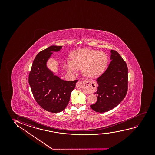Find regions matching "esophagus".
<instances>
[{
	"label": "esophagus",
	"mask_w": 155,
	"mask_h": 155,
	"mask_svg": "<svg viewBox=\"0 0 155 155\" xmlns=\"http://www.w3.org/2000/svg\"><path fill=\"white\" fill-rule=\"evenodd\" d=\"M83 83L85 85V90H86L87 91L89 92V93H92L95 91V87H93L95 86V84L94 82L91 81H85ZM81 86H82V83L79 81L78 83H77L76 86L77 88L80 89L81 88Z\"/></svg>",
	"instance_id": "esophagus-1"
}]
</instances>
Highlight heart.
<instances>
[{
  "label": "heart",
  "mask_w": 155,
  "mask_h": 155,
  "mask_svg": "<svg viewBox=\"0 0 155 155\" xmlns=\"http://www.w3.org/2000/svg\"><path fill=\"white\" fill-rule=\"evenodd\" d=\"M71 59L64 61V67L67 72L74 74L82 68L84 75L91 78L100 76L108 64V58L105 53L90 49L74 51L71 55Z\"/></svg>",
  "instance_id": "b5f03b06"
}]
</instances>
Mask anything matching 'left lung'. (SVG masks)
<instances>
[{
    "label": "left lung",
    "instance_id": "1",
    "mask_svg": "<svg viewBox=\"0 0 155 155\" xmlns=\"http://www.w3.org/2000/svg\"><path fill=\"white\" fill-rule=\"evenodd\" d=\"M110 64L103 74L97 79V102L91 105L96 112L109 111L118 105L124 98L127 91V65L119 53L110 51Z\"/></svg>",
    "mask_w": 155,
    "mask_h": 155
}]
</instances>
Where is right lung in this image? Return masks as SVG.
Returning a JSON list of instances; mask_svg holds the SVG:
<instances>
[{
	"mask_svg": "<svg viewBox=\"0 0 155 155\" xmlns=\"http://www.w3.org/2000/svg\"><path fill=\"white\" fill-rule=\"evenodd\" d=\"M62 46L52 45L41 51L35 58L28 77V83L34 98L45 110L51 113L61 112L66 108L71 91L78 81H66L54 75L47 67V62Z\"/></svg>",
	"mask_w": 155,
	"mask_h": 155,
	"instance_id": "add662e5",
	"label": "right lung"
}]
</instances>
